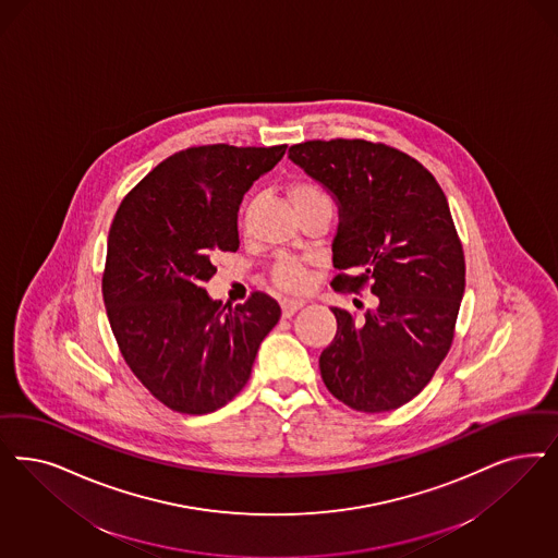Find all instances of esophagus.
I'll return each mask as SVG.
<instances>
[{
    "instance_id": "esophagus-1",
    "label": "esophagus",
    "mask_w": 558,
    "mask_h": 558,
    "mask_svg": "<svg viewBox=\"0 0 558 558\" xmlns=\"http://www.w3.org/2000/svg\"><path fill=\"white\" fill-rule=\"evenodd\" d=\"M303 307V301H296V299H284L282 301V315L290 317L294 315L299 308Z\"/></svg>"
}]
</instances>
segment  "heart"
<instances>
[{"label": "heart", "mask_w": 558, "mask_h": 558, "mask_svg": "<svg viewBox=\"0 0 558 558\" xmlns=\"http://www.w3.org/2000/svg\"><path fill=\"white\" fill-rule=\"evenodd\" d=\"M290 197L296 206V210H303L315 204H331L326 190L313 181H301L294 183L290 190ZM271 280L280 287V289L289 290V292H301L307 289L308 269L292 257H280L274 268H271Z\"/></svg>", "instance_id": "heart-1"}]
</instances>
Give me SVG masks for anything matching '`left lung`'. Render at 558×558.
Listing matches in <instances>:
<instances>
[{"label": "left lung", "mask_w": 558, "mask_h": 558, "mask_svg": "<svg viewBox=\"0 0 558 558\" xmlns=\"http://www.w3.org/2000/svg\"><path fill=\"white\" fill-rule=\"evenodd\" d=\"M289 156L340 204L331 287L377 296L359 322L331 308L322 379L352 410H396L433 379L456 333L465 259L447 197L416 158L381 142L308 140Z\"/></svg>", "instance_id": "left-lung-1"}]
</instances>
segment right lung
Returning <instances> with one entry per match:
<instances>
[{
	"label": "right lung",
	"instance_id": "add662e5",
	"mask_svg": "<svg viewBox=\"0 0 558 558\" xmlns=\"http://www.w3.org/2000/svg\"><path fill=\"white\" fill-rule=\"evenodd\" d=\"M284 153L287 144L192 146L154 167L117 208L102 271L107 317L140 384L174 412L229 404L280 319L262 290L225 313L204 282L216 251L239 250L243 195Z\"/></svg>",
	"mask_w": 558,
	"mask_h": 558
}]
</instances>
